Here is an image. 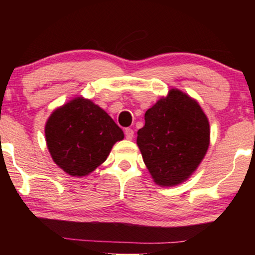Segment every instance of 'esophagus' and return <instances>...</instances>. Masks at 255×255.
Returning <instances> with one entry per match:
<instances>
[{"mask_svg": "<svg viewBox=\"0 0 255 255\" xmlns=\"http://www.w3.org/2000/svg\"><path fill=\"white\" fill-rule=\"evenodd\" d=\"M125 137H127L128 140H132L133 139V135H134V131L132 130V128H125Z\"/></svg>", "mask_w": 255, "mask_h": 255, "instance_id": "esophagus-1", "label": "esophagus"}]
</instances>
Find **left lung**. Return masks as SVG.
Returning <instances> with one entry per match:
<instances>
[{
    "label": "left lung",
    "instance_id": "obj_1",
    "mask_svg": "<svg viewBox=\"0 0 255 255\" xmlns=\"http://www.w3.org/2000/svg\"><path fill=\"white\" fill-rule=\"evenodd\" d=\"M137 145L154 182L173 187L195 173L210 145V124L193 97L169 89L145 113Z\"/></svg>",
    "mask_w": 255,
    "mask_h": 255
}]
</instances>
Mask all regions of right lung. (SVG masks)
I'll return each mask as SVG.
<instances>
[{"label": "right lung", "mask_w": 255, "mask_h": 255, "mask_svg": "<svg viewBox=\"0 0 255 255\" xmlns=\"http://www.w3.org/2000/svg\"><path fill=\"white\" fill-rule=\"evenodd\" d=\"M45 138L57 166L68 175L82 177L106 161L124 133L102 108L78 96L51 114Z\"/></svg>", "instance_id": "1"}]
</instances>
